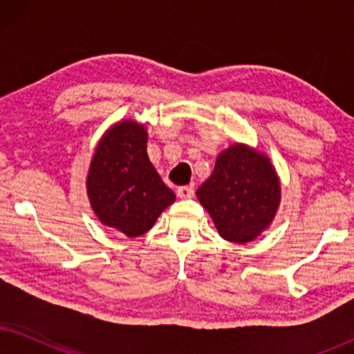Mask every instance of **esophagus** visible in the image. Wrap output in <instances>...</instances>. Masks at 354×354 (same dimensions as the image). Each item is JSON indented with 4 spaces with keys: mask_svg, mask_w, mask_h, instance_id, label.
Returning <instances> with one entry per match:
<instances>
[{
    "mask_svg": "<svg viewBox=\"0 0 354 354\" xmlns=\"http://www.w3.org/2000/svg\"><path fill=\"white\" fill-rule=\"evenodd\" d=\"M195 195V188L192 185H185V187H178L177 188V196L182 198V200H187V198H192Z\"/></svg>",
    "mask_w": 354,
    "mask_h": 354,
    "instance_id": "34e87169",
    "label": "esophagus"
}]
</instances>
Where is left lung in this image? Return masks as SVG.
<instances>
[{
	"mask_svg": "<svg viewBox=\"0 0 354 354\" xmlns=\"http://www.w3.org/2000/svg\"><path fill=\"white\" fill-rule=\"evenodd\" d=\"M196 198L222 239L245 245L272 224L282 188L269 156L250 145L235 143L219 153Z\"/></svg>",
	"mask_w": 354,
	"mask_h": 354,
	"instance_id": "8db88e82",
	"label": "left lung"
}]
</instances>
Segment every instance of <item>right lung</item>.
Listing matches in <instances>:
<instances>
[{
    "instance_id": "1",
    "label": "right lung",
    "mask_w": 354,
    "mask_h": 354,
    "mask_svg": "<svg viewBox=\"0 0 354 354\" xmlns=\"http://www.w3.org/2000/svg\"><path fill=\"white\" fill-rule=\"evenodd\" d=\"M145 124L124 119L111 125L91 158L86 193L98 221L129 239L143 235L176 201L147 153Z\"/></svg>"
}]
</instances>
